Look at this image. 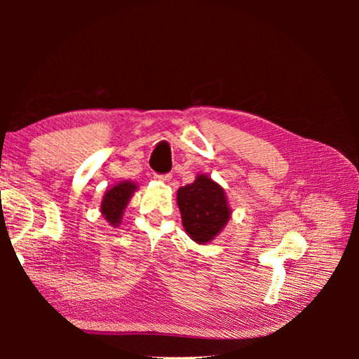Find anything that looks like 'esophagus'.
Returning <instances> with one entry per match:
<instances>
[{
    "mask_svg": "<svg viewBox=\"0 0 359 359\" xmlns=\"http://www.w3.org/2000/svg\"><path fill=\"white\" fill-rule=\"evenodd\" d=\"M154 177L160 182H169L171 180V174H155Z\"/></svg>",
    "mask_w": 359,
    "mask_h": 359,
    "instance_id": "obj_1",
    "label": "esophagus"
}]
</instances>
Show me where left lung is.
Wrapping results in <instances>:
<instances>
[{"label": "left lung", "instance_id": "obj_1", "mask_svg": "<svg viewBox=\"0 0 359 359\" xmlns=\"http://www.w3.org/2000/svg\"><path fill=\"white\" fill-rule=\"evenodd\" d=\"M177 204L185 231L198 244L214 239L231 215L223 188L205 175L179 188Z\"/></svg>", "mask_w": 359, "mask_h": 359}]
</instances>
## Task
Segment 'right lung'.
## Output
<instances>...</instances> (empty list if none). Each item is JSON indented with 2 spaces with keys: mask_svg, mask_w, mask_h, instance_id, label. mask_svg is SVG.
<instances>
[{
  "mask_svg": "<svg viewBox=\"0 0 359 359\" xmlns=\"http://www.w3.org/2000/svg\"><path fill=\"white\" fill-rule=\"evenodd\" d=\"M136 185L133 182H120L118 185H115L111 190H107L101 203V212L104 215L106 220L112 224V226H117L121 220V215H123V209L128 204L131 194L135 193Z\"/></svg>",
  "mask_w": 359,
  "mask_h": 359,
  "instance_id": "add662e5",
  "label": "right lung"
}]
</instances>
